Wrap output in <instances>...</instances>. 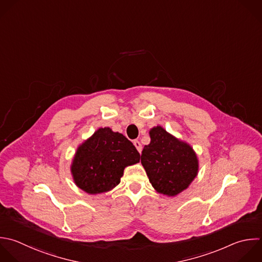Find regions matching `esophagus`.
Here are the masks:
<instances>
[{
	"label": "esophagus",
	"mask_w": 262,
	"mask_h": 262,
	"mask_svg": "<svg viewBox=\"0 0 262 262\" xmlns=\"http://www.w3.org/2000/svg\"><path fill=\"white\" fill-rule=\"evenodd\" d=\"M133 143H134L135 147L137 148V150H138L139 152H141V151H142V145H141L140 141H139V140H134V141H133Z\"/></svg>",
	"instance_id": "obj_1"
}]
</instances>
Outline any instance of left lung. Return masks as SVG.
Masks as SVG:
<instances>
[{"label":"left lung","mask_w":262,"mask_h":262,"mask_svg":"<svg viewBox=\"0 0 262 262\" xmlns=\"http://www.w3.org/2000/svg\"><path fill=\"white\" fill-rule=\"evenodd\" d=\"M150 143L141 154V164L154 188L174 196L186 189L199 170L195 152L187 143L178 140L161 126L149 131Z\"/></svg>","instance_id":"1"}]
</instances>
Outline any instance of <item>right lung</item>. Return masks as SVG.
I'll use <instances>...</instances> for the list:
<instances>
[{"mask_svg":"<svg viewBox=\"0 0 262 262\" xmlns=\"http://www.w3.org/2000/svg\"><path fill=\"white\" fill-rule=\"evenodd\" d=\"M139 158L133 143L123 134L100 128L79 146L71 170L77 186L96 194L117 186L124 169L138 163Z\"/></svg>","mask_w":262,"mask_h":262,"instance_id":"add662e5","label":"right lung"}]
</instances>
